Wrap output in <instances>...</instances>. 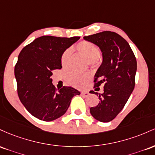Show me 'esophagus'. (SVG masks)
<instances>
[{"mask_svg":"<svg viewBox=\"0 0 155 155\" xmlns=\"http://www.w3.org/2000/svg\"><path fill=\"white\" fill-rule=\"evenodd\" d=\"M81 95H83V96H88V92L87 91H81Z\"/></svg>","mask_w":155,"mask_h":155,"instance_id":"1","label":"esophagus"}]
</instances>
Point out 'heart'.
<instances>
[{
    "instance_id": "obj_1",
    "label": "heart",
    "mask_w": 155,
    "mask_h": 155,
    "mask_svg": "<svg viewBox=\"0 0 155 155\" xmlns=\"http://www.w3.org/2000/svg\"><path fill=\"white\" fill-rule=\"evenodd\" d=\"M76 49L88 60L90 65H95L100 62V52L98 47L94 43L88 41H80L76 45ZM71 56V50L67 49L64 52L61 58V66L63 68H67L69 65V58ZM91 79V75L88 73L71 72L67 75V83L75 88H84Z\"/></svg>"
}]
</instances>
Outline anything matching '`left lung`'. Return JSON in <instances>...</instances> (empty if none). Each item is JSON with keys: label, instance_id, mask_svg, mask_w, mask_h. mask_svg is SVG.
Instances as JSON below:
<instances>
[{"label": "left lung", "instance_id": "1", "mask_svg": "<svg viewBox=\"0 0 155 155\" xmlns=\"http://www.w3.org/2000/svg\"><path fill=\"white\" fill-rule=\"evenodd\" d=\"M83 39L97 45L102 53V63L95 74L94 88L97 89L103 84L104 91H93L100 102L90 108V113L95 119L109 122L122 110L133 91L136 58L127 41L115 32L102 31Z\"/></svg>", "mask_w": 155, "mask_h": 155}]
</instances>
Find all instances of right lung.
<instances>
[{
  "label": "right lung",
  "instance_id": "obj_1",
  "mask_svg": "<svg viewBox=\"0 0 155 155\" xmlns=\"http://www.w3.org/2000/svg\"><path fill=\"white\" fill-rule=\"evenodd\" d=\"M80 39L43 36L21 50L15 67L17 94L22 105L34 117L51 121L63 116L72 97L81 94L70 86L57 91L53 71L62 68L61 58L67 48Z\"/></svg>",
  "mask_w": 155,
  "mask_h": 155
}]
</instances>
